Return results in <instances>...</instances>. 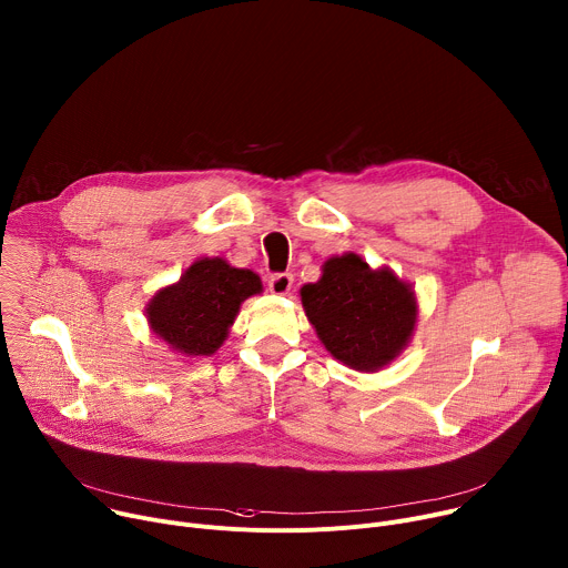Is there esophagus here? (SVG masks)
Masks as SVG:
<instances>
[{"label":"esophagus","instance_id":"1","mask_svg":"<svg viewBox=\"0 0 568 568\" xmlns=\"http://www.w3.org/2000/svg\"><path fill=\"white\" fill-rule=\"evenodd\" d=\"M292 283H294V276H292V274H274V276H270L267 287H270L272 294L283 296V294H287V292L292 290Z\"/></svg>","mask_w":568,"mask_h":568}]
</instances>
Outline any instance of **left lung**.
Returning a JSON list of instances; mask_svg holds the SVG:
<instances>
[{
  "label": "left lung",
  "instance_id": "obj_1",
  "mask_svg": "<svg viewBox=\"0 0 568 568\" xmlns=\"http://www.w3.org/2000/svg\"><path fill=\"white\" fill-rule=\"evenodd\" d=\"M301 303L321 344L342 364L375 373L407 348L418 301L393 270H371L348 252L321 267V278L301 287Z\"/></svg>",
  "mask_w": 568,
  "mask_h": 568
}]
</instances>
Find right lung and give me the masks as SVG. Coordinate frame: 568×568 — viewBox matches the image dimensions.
<instances>
[{"label": "right lung", "instance_id": "right-lung-1", "mask_svg": "<svg viewBox=\"0 0 568 568\" xmlns=\"http://www.w3.org/2000/svg\"><path fill=\"white\" fill-rule=\"evenodd\" d=\"M261 292L263 283L252 270L200 258L178 283L150 298L145 316L152 333L180 355L211 357L224 344L242 301Z\"/></svg>", "mask_w": 568, "mask_h": 568}]
</instances>
